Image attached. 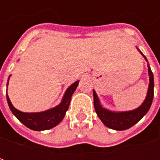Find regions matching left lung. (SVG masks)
<instances>
[{"label": "left lung", "instance_id": "8db88e82", "mask_svg": "<svg viewBox=\"0 0 160 160\" xmlns=\"http://www.w3.org/2000/svg\"><path fill=\"white\" fill-rule=\"evenodd\" d=\"M136 48L148 62V76H149V84H148L147 96L145 98L143 103L139 107L131 111H114L108 110L102 105L98 94L96 93L95 90H93L94 108L98 117L106 127L114 130H126L132 126H134V124L137 123L148 113V111L151 107L152 98H153V88H154L153 74L152 72L151 68L149 66L147 57L138 49V47Z\"/></svg>", "mask_w": 160, "mask_h": 160}]
</instances>
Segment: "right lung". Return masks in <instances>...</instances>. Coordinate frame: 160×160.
Listing matches in <instances>:
<instances>
[{
	"mask_svg": "<svg viewBox=\"0 0 160 160\" xmlns=\"http://www.w3.org/2000/svg\"><path fill=\"white\" fill-rule=\"evenodd\" d=\"M10 77L11 75H9L8 77L7 87L8 86ZM79 82H80V80H77L67 88L62 98V101L59 104L44 111L30 112L29 113V112H22V111H19L12 105L11 101L9 99L8 92H7L8 104V106L12 114L19 119L20 122H22L25 126L29 128L30 129L35 131L48 130V129L56 127V125H58L62 121L69 107L72 95L78 87Z\"/></svg>",
	"mask_w": 160,
	"mask_h": 160,
	"instance_id": "obj_1",
	"label": "right lung"
}]
</instances>
